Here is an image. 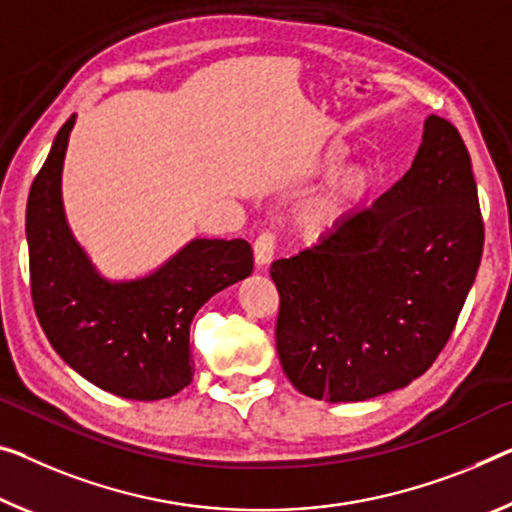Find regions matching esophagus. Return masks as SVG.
Here are the masks:
<instances>
[{
    "instance_id": "34e87169",
    "label": "esophagus",
    "mask_w": 512,
    "mask_h": 512,
    "mask_svg": "<svg viewBox=\"0 0 512 512\" xmlns=\"http://www.w3.org/2000/svg\"><path fill=\"white\" fill-rule=\"evenodd\" d=\"M274 249H277V238H274V233L265 231L256 238L254 242V256H256V263L258 265H267L272 261L274 256Z\"/></svg>"
}]
</instances>
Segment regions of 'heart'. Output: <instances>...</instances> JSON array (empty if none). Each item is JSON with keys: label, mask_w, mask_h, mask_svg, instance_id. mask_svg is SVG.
<instances>
[{"label": "heart", "mask_w": 512, "mask_h": 512, "mask_svg": "<svg viewBox=\"0 0 512 512\" xmlns=\"http://www.w3.org/2000/svg\"><path fill=\"white\" fill-rule=\"evenodd\" d=\"M336 157V153H334ZM368 183V176L364 169H350L348 174H343L336 180L332 190H329L320 201H316L309 210V224L311 226H322L341 212L348 203L355 199V196L364 190Z\"/></svg>", "instance_id": "heart-1"}]
</instances>
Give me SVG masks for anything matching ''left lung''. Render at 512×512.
Returning <instances> with one entry per match:
<instances>
[{
  "label": "left lung",
  "mask_w": 512,
  "mask_h": 512,
  "mask_svg": "<svg viewBox=\"0 0 512 512\" xmlns=\"http://www.w3.org/2000/svg\"><path fill=\"white\" fill-rule=\"evenodd\" d=\"M458 128L430 114L407 174L318 245L270 267L277 352L297 391L355 403L403 389L451 338L483 254Z\"/></svg>",
  "instance_id": "8db88e82"
}]
</instances>
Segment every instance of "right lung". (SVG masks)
<instances>
[{
    "instance_id": "add662e5",
    "label": "right lung",
    "mask_w": 512,
    "mask_h": 512,
    "mask_svg": "<svg viewBox=\"0 0 512 512\" xmlns=\"http://www.w3.org/2000/svg\"><path fill=\"white\" fill-rule=\"evenodd\" d=\"M75 116L61 125L27 201L29 286L59 357L86 380L130 400H162L194 377L190 325L212 295L254 270L247 240H194L155 274L107 283L70 238L61 167Z\"/></svg>"
}]
</instances>
